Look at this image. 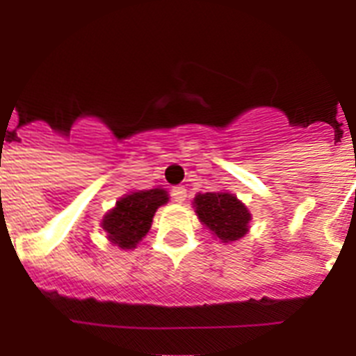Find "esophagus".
Listing matches in <instances>:
<instances>
[{
  "label": "esophagus",
  "instance_id": "34e87169",
  "mask_svg": "<svg viewBox=\"0 0 356 356\" xmlns=\"http://www.w3.org/2000/svg\"><path fill=\"white\" fill-rule=\"evenodd\" d=\"M171 196L176 203H184L185 197H187V191H185V187H172Z\"/></svg>",
  "mask_w": 356,
  "mask_h": 356
}]
</instances>
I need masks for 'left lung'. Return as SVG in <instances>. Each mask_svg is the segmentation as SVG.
<instances>
[{
  "label": "left lung",
  "instance_id": "left-lung-1",
  "mask_svg": "<svg viewBox=\"0 0 356 356\" xmlns=\"http://www.w3.org/2000/svg\"><path fill=\"white\" fill-rule=\"evenodd\" d=\"M200 221L222 242L237 241L248 232L251 216L241 201L228 193L197 194L194 200Z\"/></svg>",
  "mask_w": 356,
  "mask_h": 356
}]
</instances>
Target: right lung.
Here are the masks:
<instances>
[{"label": "right lung", "mask_w": 356, "mask_h": 356, "mask_svg": "<svg viewBox=\"0 0 356 356\" xmlns=\"http://www.w3.org/2000/svg\"><path fill=\"white\" fill-rule=\"evenodd\" d=\"M168 193L162 188L139 191L121 197L115 209L110 210L102 222L110 242L122 250L137 246V242L149 232L156 209L168 203Z\"/></svg>", "instance_id": "add662e5"}]
</instances>
